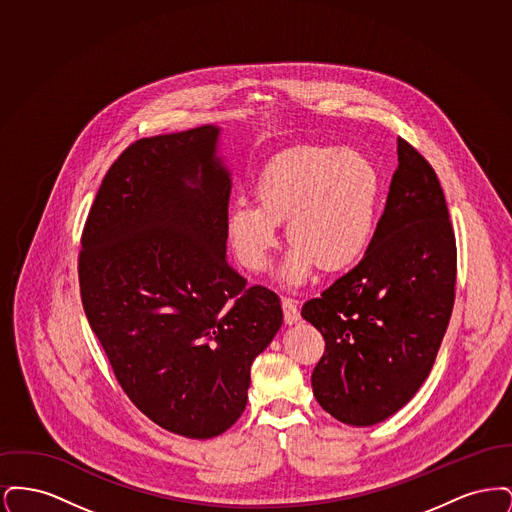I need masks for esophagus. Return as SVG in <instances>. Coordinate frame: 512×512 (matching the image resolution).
<instances>
[{
  "label": "esophagus",
  "mask_w": 512,
  "mask_h": 512,
  "mask_svg": "<svg viewBox=\"0 0 512 512\" xmlns=\"http://www.w3.org/2000/svg\"><path fill=\"white\" fill-rule=\"evenodd\" d=\"M282 309H284V320H286V324H295V322L301 318L297 301L292 299V297H282Z\"/></svg>",
  "instance_id": "obj_1"
}]
</instances>
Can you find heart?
I'll list each match as a JSON object with an SVG mask.
<instances>
[{"label": "heart", "instance_id": "heart-1", "mask_svg": "<svg viewBox=\"0 0 512 512\" xmlns=\"http://www.w3.org/2000/svg\"><path fill=\"white\" fill-rule=\"evenodd\" d=\"M257 203L240 199L228 213V240L249 272H263L278 245V222L288 220L293 247L282 280L299 286L318 263L349 267L372 244L382 199V176L365 153L338 147H290L272 157L255 186Z\"/></svg>", "mask_w": 512, "mask_h": 512}]
</instances>
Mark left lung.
<instances>
[{
  "instance_id": "obj_1",
  "label": "left lung",
  "mask_w": 512,
  "mask_h": 512,
  "mask_svg": "<svg viewBox=\"0 0 512 512\" xmlns=\"http://www.w3.org/2000/svg\"><path fill=\"white\" fill-rule=\"evenodd\" d=\"M397 159L365 257L301 309L326 343L311 376L318 405L351 426L413 399L455 303L457 244L436 171L403 138Z\"/></svg>"
}]
</instances>
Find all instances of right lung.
<instances>
[{"instance_id": "right-lung-1", "label": "right lung", "mask_w": 512, "mask_h": 512, "mask_svg": "<svg viewBox=\"0 0 512 512\" xmlns=\"http://www.w3.org/2000/svg\"><path fill=\"white\" fill-rule=\"evenodd\" d=\"M219 128L142 138L103 176L80 238L84 313L128 399L161 428L215 438L244 413L251 365L282 326L226 261Z\"/></svg>"}]
</instances>
